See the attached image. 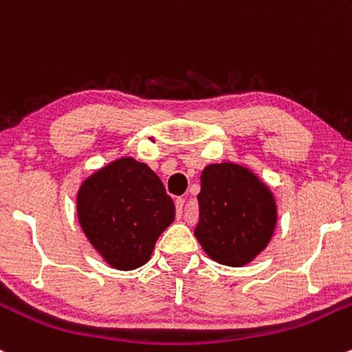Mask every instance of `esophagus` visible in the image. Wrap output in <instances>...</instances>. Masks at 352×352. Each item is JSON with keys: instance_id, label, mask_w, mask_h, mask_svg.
Here are the masks:
<instances>
[{"instance_id": "1", "label": "esophagus", "mask_w": 352, "mask_h": 352, "mask_svg": "<svg viewBox=\"0 0 352 352\" xmlns=\"http://www.w3.org/2000/svg\"><path fill=\"white\" fill-rule=\"evenodd\" d=\"M184 204H186V201H184L182 197L175 199V209H177V216L182 217V209H184Z\"/></svg>"}]
</instances>
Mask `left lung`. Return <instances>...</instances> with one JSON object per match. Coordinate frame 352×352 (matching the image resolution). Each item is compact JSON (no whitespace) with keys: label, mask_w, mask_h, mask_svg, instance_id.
<instances>
[{"label":"left lung","mask_w":352,"mask_h":352,"mask_svg":"<svg viewBox=\"0 0 352 352\" xmlns=\"http://www.w3.org/2000/svg\"><path fill=\"white\" fill-rule=\"evenodd\" d=\"M194 234L214 261L244 266L272 239L276 204L272 190L246 166L212 164L202 170Z\"/></svg>","instance_id":"obj_1"}]
</instances>
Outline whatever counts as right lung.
Instances as JSON below:
<instances>
[{"label": "right lung", "mask_w": 352, "mask_h": 352, "mask_svg": "<svg viewBox=\"0 0 352 352\" xmlns=\"http://www.w3.org/2000/svg\"><path fill=\"white\" fill-rule=\"evenodd\" d=\"M77 216L106 263L135 270L150 260L158 236L175 219V206L150 166L124 157L84 180Z\"/></svg>", "instance_id": "obj_1"}]
</instances>
